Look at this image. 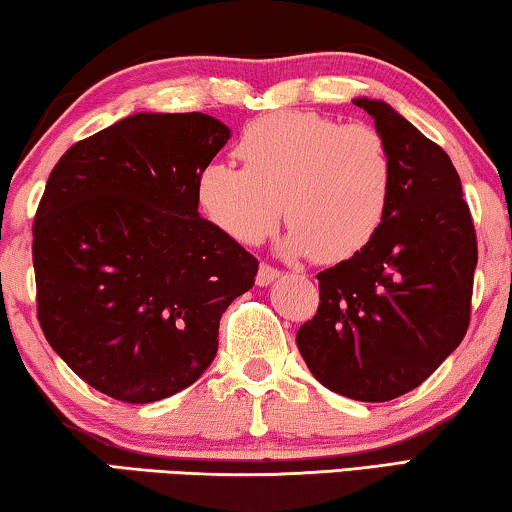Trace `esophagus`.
Wrapping results in <instances>:
<instances>
[{
	"instance_id": "1",
	"label": "esophagus",
	"mask_w": 512,
	"mask_h": 512,
	"mask_svg": "<svg viewBox=\"0 0 512 512\" xmlns=\"http://www.w3.org/2000/svg\"><path fill=\"white\" fill-rule=\"evenodd\" d=\"M277 277H279L277 268H272V265H268V263H261V268H258V274H256V284L270 286Z\"/></svg>"
}]
</instances>
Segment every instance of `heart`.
<instances>
[{
	"label": "heart",
	"instance_id": "heart-1",
	"mask_svg": "<svg viewBox=\"0 0 512 512\" xmlns=\"http://www.w3.org/2000/svg\"><path fill=\"white\" fill-rule=\"evenodd\" d=\"M244 168L210 164L198 203L210 224L240 244H258L286 205L291 254L339 263L381 231L392 191V161L381 133L307 110L258 117L242 131Z\"/></svg>",
	"mask_w": 512,
	"mask_h": 512
}]
</instances>
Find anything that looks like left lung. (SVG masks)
I'll return each instance as SVG.
<instances>
[{"mask_svg": "<svg viewBox=\"0 0 512 512\" xmlns=\"http://www.w3.org/2000/svg\"><path fill=\"white\" fill-rule=\"evenodd\" d=\"M353 103L388 147V212L360 254L316 274L321 302L295 342L328 390L388 402L418 388L464 339L478 242L448 154L388 103Z\"/></svg>", "mask_w": 512, "mask_h": 512, "instance_id": "obj_1", "label": "left lung"}]
</instances>
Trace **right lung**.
Returning a JSON list of instances; mask_svg holds the SVG:
<instances>
[{
	"label": "right lung",
	"instance_id": "add662e5",
	"mask_svg": "<svg viewBox=\"0 0 512 512\" xmlns=\"http://www.w3.org/2000/svg\"><path fill=\"white\" fill-rule=\"evenodd\" d=\"M231 138L203 113H138L57 161L32 226L36 316L87 385L150 404L194 383L258 261L198 214Z\"/></svg>",
	"mask_w": 512,
	"mask_h": 512
}]
</instances>
